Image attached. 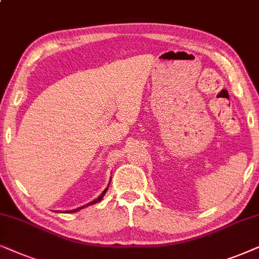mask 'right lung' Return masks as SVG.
<instances>
[{"instance_id": "right-lung-1", "label": "right lung", "mask_w": 259, "mask_h": 259, "mask_svg": "<svg viewBox=\"0 0 259 259\" xmlns=\"http://www.w3.org/2000/svg\"><path fill=\"white\" fill-rule=\"evenodd\" d=\"M106 191H108V187H106V188L104 189V191H103V193H102V194H101V195H99L97 199H95V200H94V201L89 202V204H86V205H84V206H81V207H78V208H75V209H72V211H68V212H70V213H74V212H77V211H80V209H81V208H85V207H88V206H90V205H94V204H97V202H99V201H101V200L103 199V196H104V195H105V193H106Z\"/></svg>"}]
</instances>
